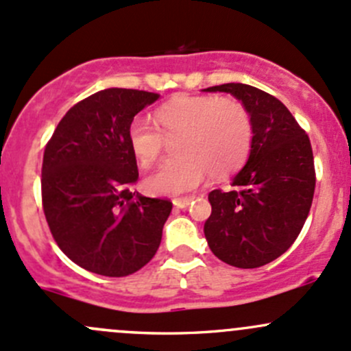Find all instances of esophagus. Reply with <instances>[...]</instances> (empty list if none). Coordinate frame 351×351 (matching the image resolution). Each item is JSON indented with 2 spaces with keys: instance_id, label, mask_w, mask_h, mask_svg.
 I'll use <instances>...</instances> for the list:
<instances>
[{
  "instance_id": "obj_1",
  "label": "esophagus",
  "mask_w": 351,
  "mask_h": 351,
  "mask_svg": "<svg viewBox=\"0 0 351 351\" xmlns=\"http://www.w3.org/2000/svg\"><path fill=\"white\" fill-rule=\"evenodd\" d=\"M191 202H193V198H191V197H188V198H175V200H173V205H175L176 208H186V206L190 205Z\"/></svg>"
}]
</instances>
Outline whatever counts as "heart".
I'll use <instances>...</instances> for the list:
<instances>
[{
  "label": "heart",
  "mask_w": 351,
  "mask_h": 351,
  "mask_svg": "<svg viewBox=\"0 0 351 351\" xmlns=\"http://www.w3.org/2000/svg\"><path fill=\"white\" fill-rule=\"evenodd\" d=\"M161 133L146 119L132 121L128 145L139 166L158 160L165 138H176L173 154L146 176V188L154 195H183L204 183L208 169L215 176L237 171L252 147V119L239 101L215 95H180L154 114Z\"/></svg>",
  "instance_id": "b5f03b06"
}]
</instances>
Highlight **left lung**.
Returning a JSON list of instances; mask_svg holds the SVG:
<instances>
[{
	"instance_id": "1",
	"label": "left lung",
	"mask_w": 351,
	"mask_h": 351,
	"mask_svg": "<svg viewBox=\"0 0 351 351\" xmlns=\"http://www.w3.org/2000/svg\"><path fill=\"white\" fill-rule=\"evenodd\" d=\"M252 119V147L232 178L239 191L208 193L212 213L204 232L223 263L254 269L282 256L300 235L315 195V161L308 134L279 99L247 84H223Z\"/></svg>"
}]
</instances>
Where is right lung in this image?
Returning <instances> with one entry per match:
<instances>
[{"mask_svg":"<svg viewBox=\"0 0 351 351\" xmlns=\"http://www.w3.org/2000/svg\"><path fill=\"white\" fill-rule=\"evenodd\" d=\"M160 94L104 88L62 117L45 147L43 212L62 252L94 274L123 278L156 254L171 202L131 191L139 178L128 145L136 114Z\"/></svg>","mask_w":351,"mask_h":351,"instance_id":"1","label":"right lung"}]
</instances>
